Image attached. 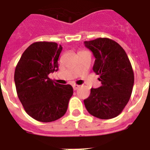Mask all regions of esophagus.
<instances>
[{
  "label": "esophagus",
  "mask_w": 150,
  "mask_h": 150,
  "mask_svg": "<svg viewBox=\"0 0 150 150\" xmlns=\"http://www.w3.org/2000/svg\"><path fill=\"white\" fill-rule=\"evenodd\" d=\"M79 88V85H73V88H74V91L77 90L78 88Z\"/></svg>",
  "instance_id": "34e87169"
}]
</instances>
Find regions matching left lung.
I'll list each match as a JSON object with an SVG mask.
<instances>
[{
    "label": "left lung",
    "mask_w": 150,
    "mask_h": 150,
    "mask_svg": "<svg viewBox=\"0 0 150 150\" xmlns=\"http://www.w3.org/2000/svg\"><path fill=\"white\" fill-rule=\"evenodd\" d=\"M95 57L93 71L102 86L91 89L84 100L88 112L100 119L118 116L128 103L134 85V72L128 56L118 43L108 38L86 41Z\"/></svg>",
    "instance_id": "1"
}]
</instances>
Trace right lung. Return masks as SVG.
Returning <instances> with one entry per match:
<instances>
[{"mask_svg":"<svg viewBox=\"0 0 150 150\" xmlns=\"http://www.w3.org/2000/svg\"><path fill=\"white\" fill-rule=\"evenodd\" d=\"M62 50L56 42H34L16 65L14 79L18 97L25 112L38 121L48 123L62 117L74 93L71 85H60L48 76L58 70Z\"/></svg>","mask_w":150,"mask_h":150,"instance_id":"right-lung-1","label":"right lung"}]
</instances>
